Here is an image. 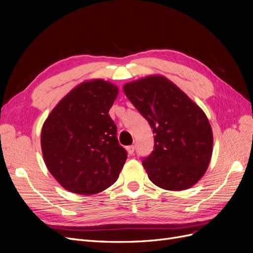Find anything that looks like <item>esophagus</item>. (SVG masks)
Instances as JSON below:
<instances>
[{
	"label": "esophagus",
	"instance_id": "34e87169",
	"mask_svg": "<svg viewBox=\"0 0 253 253\" xmlns=\"http://www.w3.org/2000/svg\"><path fill=\"white\" fill-rule=\"evenodd\" d=\"M126 150H127V153L129 155H133L134 152H135V145H128Z\"/></svg>",
	"mask_w": 253,
	"mask_h": 253
}]
</instances>
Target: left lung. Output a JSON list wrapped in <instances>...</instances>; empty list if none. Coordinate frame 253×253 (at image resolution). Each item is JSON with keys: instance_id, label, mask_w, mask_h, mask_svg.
Segmentation results:
<instances>
[{"instance_id": "obj_1", "label": "left lung", "mask_w": 253, "mask_h": 253, "mask_svg": "<svg viewBox=\"0 0 253 253\" xmlns=\"http://www.w3.org/2000/svg\"><path fill=\"white\" fill-rule=\"evenodd\" d=\"M124 90L153 128L154 150L142 159L150 180L171 191L195 185L209 166L213 145L203 110L164 76L126 83Z\"/></svg>"}]
</instances>
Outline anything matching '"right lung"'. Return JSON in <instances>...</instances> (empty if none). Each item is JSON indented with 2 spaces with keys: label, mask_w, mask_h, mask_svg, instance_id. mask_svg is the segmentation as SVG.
<instances>
[{
  "label": "right lung",
  "mask_w": 253,
  "mask_h": 253,
  "mask_svg": "<svg viewBox=\"0 0 253 253\" xmlns=\"http://www.w3.org/2000/svg\"><path fill=\"white\" fill-rule=\"evenodd\" d=\"M118 87L101 79L70 91L45 120L41 147L45 165L67 191L91 195L117 180L127 154L109 111Z\"/></svg>",
  "instance_id": "right-lung-1"
}]
</instances>
